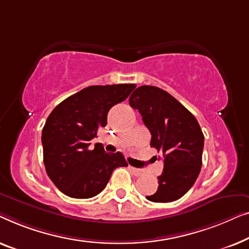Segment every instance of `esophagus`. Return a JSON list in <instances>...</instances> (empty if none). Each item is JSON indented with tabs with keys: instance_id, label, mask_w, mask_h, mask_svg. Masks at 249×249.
I'll list each match as a JSON object with an SVG mask.
<instances>
[{
	"instance_id": "esophagus-1",
	"label": "esophagus",
	"mask_w": 249,
	"mask_h": 249,
	"mask_svg": "<svg viewBox=\"0 0 249 249\" xmlns=\"http://www.w3.org/2000/svg\"><path fill=\"white\" fill-rule=\"evenodd\" d=\"M128 168H129V170L132 171V174L134 175V176H142L143 171L141 169H139V168H134V167H132V166H129Z\"/></svg>"
}]
</instances>
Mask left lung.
<instances>
[{
	"instance_id": "left-lung-1",
	"label": "left lung",
	"mask_w": 249,
	"mask_h": 249,
	"mask_svg": "<svg viewBox=\"0 0 249 249\" xmlns=\"http://www.w3.org/2000/svg\"><path fill=\"white\" fill-rule=\"evenodd\" d=\"M129 105L139 110L151 133L150 145L163 156L158 190L146 198L157 203L176 201L190 191L201 171L204 135L198 122L158 87H139L129 97Z\"/></svg>"
}]
</instances>
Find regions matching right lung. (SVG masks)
<instances>
[{
	"instance_id": "1",
	"label": "right lung",
	"mask_w": 249,
	"mask_h": 249,
	"mask_svg": "<svg viewBox=\"0 0 249 249\" xmlns=\"http://www.w3.org/2000/svg\"><path fill=\"white\" fill-rule=\"evenodd\" d=\"M135 85L91 86L56 106L41 133L44 164L51 180L73 198H90L106 187L114 169L126 167L121 152L107 153L97 143L98 129L107 125L108 111L129 96Z\"/></svg>"
}]
</instances>
